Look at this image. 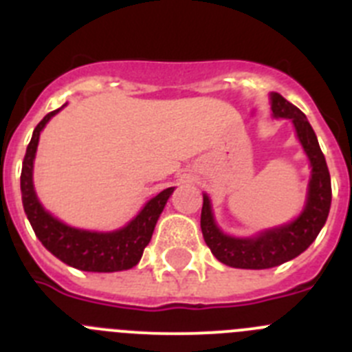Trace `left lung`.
Returning a JSON list of instances; mask_svg holds the SVG:
<instances>
[{
    "label": "left lung",
    "mask_w": 352,
    "mask_h": 352,
    "mask_svg": "<svg viewBox=\"0 0 352 352\" xmlns=\"http://www.w3.org/2000/svg\"><path fill=\"white\" fill-rule=\"evenodd\" d=\"M272 111L275 118L292 121L296 135L310 160L312 176L309 182L307 203L298 219L285 226L268 229L252 238H234L223 234L214 223L210 197L203 195L201 229L206 245L220 263L241 270H266L294 259L312 245L328 219L331 206V179L326 158L317 142L309 120L296 105L287 102L280 93H272Z\"/></svg>",
    "instance_id": "1"
}]
</instances>
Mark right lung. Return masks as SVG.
Returning <instances> with one entry per match:
<instances>
[{"instance_id":"1","label":"right lung","mask_w":352,"mask_h":352,"mask_svg":"<svg viewBox=\"0 0 352 352\" xmlns=\"http://www.w3.org/2000/svg\"><path fill=\"white\" fill-rule=\"evenodd\" d=\"M63 107L49 113L35 126L33 138L24 155L21 192H23V206L28 220L43 247L72 268L96 273H113L133 268L141 261L142 252L153 236L158 217L164 211V206L174 188L170 186L155 195L153 199H149L135 219L113 232L76 229L52 217L36 197L35 186H33V162H35L40 132L47 125V121L54 114L60 113Z\"/></svg>"}]
</instances>
